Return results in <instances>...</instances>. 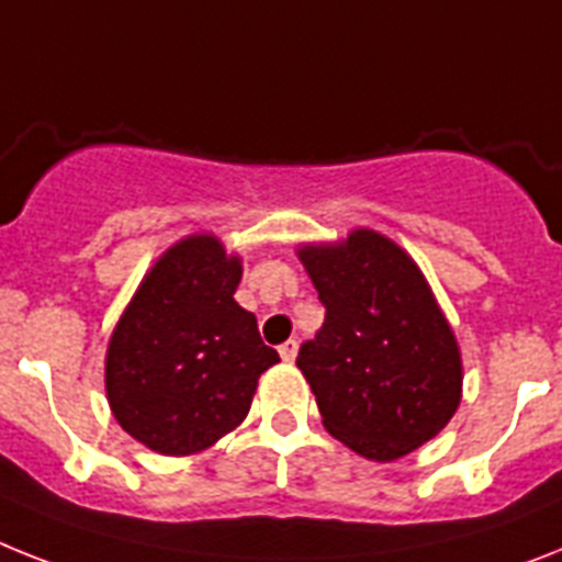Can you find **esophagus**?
<instances>
[{
  "instance_id": "1",
  "label": "esophagus",
  "mask_w": 562,
  "mask_h": 562,
  "mask_svg": "<svg viewBox=\"0 0 562 562\" xmlns=\"http://www.w3.org/2000/svg\"><path fill=\"white\" fill-rule=\"evenodd\" d=\"M278 353H281V359L284 361H295V356H299V341L290 338V341H284V345L278 347Z\"/></svg>"
}]
</instances>
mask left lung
I'll list each match as a JSON object with an SVG mask.
<instances>
[{"label":"left lung","instance_id":"8db88e82","mask_svg":"<svg viewBox=\"0 0 562 562\" xmlns=\"http://www.w3.org/2000/svg\"><path fill=\"white\" fill-rule=\"evenodd\" d=\"M295 255L327 307L295 359L327 434L373 462L430 442L462 402V353L419 263L368 226Z\"/></svg>","mask_w":562,"mask_h":562}]
</instances>
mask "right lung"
Returning <instances> with one entry per match:
<instances>
[{"label":"right lung","instance_id":"1","mask_svg":"<svg viewBox=\"0 0 562 562\" xmlns=\"http://www.w3.org/2000/svg\"><path fill=\"white\" fill-rule=\"evenodd\" d=\"M240 255L212 232L175 240L120 313L105 350V396L120 428L164 457L201 453L247 419L278 353L232 299Z\"/></svg>","mask_w":562,"mask_h":562}]
</instances>
